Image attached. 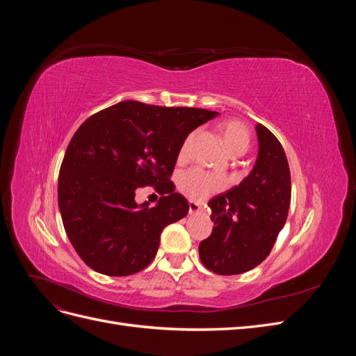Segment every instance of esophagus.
<instances>
[{"label": "esophagus", "mask_w": 356, "mask_h": 356, "mask_svg": "<svg viewBox=\"0 0 356 356\" xmlns=\"http://www.w3.org/2000/svg\"><path fill=\"white\" fill-rule=\"evenodd\" d=\"M199 212H202L200 204L197 202H195V200H190L188 202V213L190 215H195V213H199Z\"/></svg>", "instance_id": "34e87169"}]
</instances>
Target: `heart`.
<instances>
[{
  "label": "heart",
  "instance_id": "1",
  "mask_svg": "<svg viewBox=\"0 0 356 356\" xmlns=\"http://www.w3.org/2000/svg\"><path fill=\"white\" fill-rule=\"evenodd\" d=\"M220 131L222 135V141L227 147L229 152L234 154H242L246 152L248 145H250V132H248V127L241 120H236V118H230V120H225L220 124ZM193 138H195V132L190 134L184 143L181 145L179 149V159H186L190 153V147L193 143ZM227 186V181L221 175L209 174V172L193 168L186 170L184 174L179 178V187L186 193L187 196L196 200H203L212 193L222 190Z\"/></svg>",
  "mask_w": 356,
  "mask_h": 356
}]
</instances>
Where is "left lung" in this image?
I'll list each match as a JSON object with an SVG mask.
<instances>
[{"label":"left lung","mask_w":356,"mask_h":356,"mask_svg":"<svg viewBox=\"0 0 356 356\" xmlns=\"http://www.w3.org/2000/svg\"><path fill=\"white\" fill-rule=\"evenodd\" d=\"M258 156L239 186L209 200L213 229L200 242L203 266L217 275H239L270 254L288 217L291 175L284 148L263 124H257Z\"/></svg>","instance_id":"1"}]
</instances>
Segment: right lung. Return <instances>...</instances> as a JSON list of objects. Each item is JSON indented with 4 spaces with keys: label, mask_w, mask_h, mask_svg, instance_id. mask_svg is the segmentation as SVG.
I'll return each instance as SVG.
<instances>
[{
    "label": "right lung",
    "mask_w": 356,
    "mask_h": 356,
    "mask_svg": "<svg viewBox=\"0 0 356 356\" xmlns=\"http://www.w3.org/2000/svg\"><path fill=\"white\" fill-rule=\"evenodd\" d=\"M217 111L123 101L90 115L63 156L58 202L75 252L95 272L127 276L154 260L160 233L188 213L170 181L184 139ZM152 185L154 209L134 191Z\"/></svg>",
    "instance_id": "obj_1"
}]
</instances>
